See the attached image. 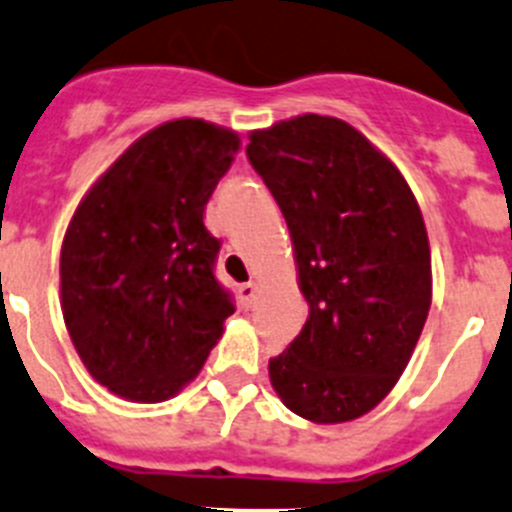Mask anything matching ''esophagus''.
Masks as SVG:
<instances>
[{"mask_svg":"<svg viewBox=\"0 0 512 512\" xmlns=\"http://www.w3.org/2000/svg\"><path fill=\"white\" fill-rule=\"evenodd\" d=\"M256 294H259V286L253 284V281H248V284L238 286V296H241L243 306H251L253 301H256Z\"/></svg>","mask_w":512,"mask_h":512,"instance_id":"1","label":"esophagus"}]
</instances>
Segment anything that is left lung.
Here are the masks:
<instances>
[{"mask_svg": "<svg viewBox=\"0 0 512 512\" xmlns=\"http://www.w3.org/2000/svg\"><path fill=\"white\" fill-rule=\"evenodd\" d=\"M248 140L309 301L299 337L269 359L271 384L304 420H357L397 384L430 311L420 206L392 160L344 120L299 115Z\"/></svg>", "mask_w": 512, "mask_h": 512, "instance_id": "1", "label": "left lung"}]
</instances>
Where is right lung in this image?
<instances>
[{"label": "right lung", "mask_w": 512, "mask_h": 512, "mask_svg": "<svg viewBox=\"0 0 512 512\" xmlns=\"http://www.w3.org/2000/svg\"><path fill=\"white\" fill-rule=\"evenodd\" d=\"M238 145L206 120L158 125L97 178L67 226L62 316L87 372L118 397L178 394L236 309L203 211Z\"/></svg>", "instance_id": "add662e5"}]
</instances>
